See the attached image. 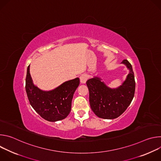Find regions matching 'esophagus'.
<instances>
[{
    "label": "esophagus",
    "mask_w": 161,
    "mask_h": 161,
    "mask_svg": "<svg viewBox=\"0 0 161 161\" xmlns=\"http://www.w3.org/2000/svg\"><path fill=\"white\" fill-rule=\"evenodd\" d=\"M88 76L86 74H83L82 75H81V76H80V81H81V83H83V84L85 83L86 80H88Z\"/></svg>",
    "instance_id": "1"
}]
</instances>
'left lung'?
Masks as SVG:
<instances>
[{"label": "left lung", "mask_w": 161, "mask_h": 161, "mask_svg": "<svg viewBox=\"0 0 161 161\" xmlns=\"http://www.w3.org/2000/svg\"><path fill=\"white\" fill-rule=\"evenodd\" d=\"M122 63L127 66L129 73L118 88L108 87L97 76L86 82L91 109L99 118L113 119L119 117L130 105L134 96L136 83L132 65L125 59Z\"/></svg>", "instance_id": "1"}]
</instances>
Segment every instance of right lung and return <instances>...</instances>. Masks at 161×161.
<instances>
[{"label": "right lung", "mask_w": 161, "mask_h": 161, "mask_svg": "<svg viewBox=\"0 0 161 161\" xmlns=\"http://www.w3.org/2000/svg\"><path fill=\"white\" fill-rule=\"evenodd\" d=\"M30 65L27 67L25 89L31 105L39 115L49 122L64 119L69 114L71 102L80 79L67 81L50 91H44L36 86L30 74Z\"/></svg>", "instance_id": "1"}]
</instances>
